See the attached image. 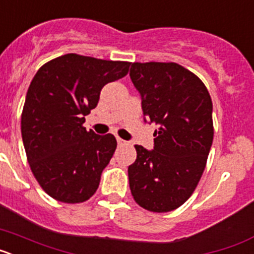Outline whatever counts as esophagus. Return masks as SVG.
Segmentation results:
<instances>
[{
  "instance_id": "1",
  "label": "esophagus",
  "mask_w": 254,
  "mask_h": 254,
  "mask_svg": "<svg viewBox=\"0 0 254 254\" xmlns=\"http://www.w3.org/2000/svg\"><path fill=\"white\" fill-rule=\"evenodd\" d=\"M117 142H118V145H126V141L121 137H117Z\"/></svg>"
}]
</instances>
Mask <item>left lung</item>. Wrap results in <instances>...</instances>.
I'll list each match as a JSON object with an SVG mask.
<instances>
[{"label":"left lung","instance_id":"left-lung-1","mask_svg":"<svg viewBox=\"0 0 254 254\" xmlns=\"http://www.w3.org/2000/svg\"><path fill=\"white\" fill-rule=\"evenodd\" d=\"M129 76L145 122L159 126L154 150L134 145L131 193L145 210L168 212L190 198L205 170L214 138L211 96L193 72L174 62H134Z\"/></svg>","mask_w":254,"mask_h":254}]
</instances>
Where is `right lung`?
I'll return each instance as SVG.
<instances>
[{"instance_id":"add662e5","label":"right lung","mask_w":254,"mask_h":254,"mask_svg":"<svg viewBox=\"0 0 254 254\" xmlns=\"http://www.w3.org/2000/svg\"><path fill=\"white\" fill-rule=\"evenodd\" d=\"M129 64L68 53L43 64L31 80L21 114L22 142L31 172L52 198L80 203L99 187L117 141L82 125L103 86L127 75Z\"/></svg>"}]
</instances>
